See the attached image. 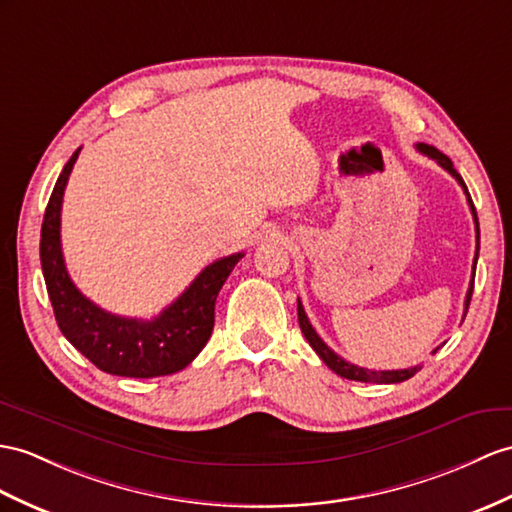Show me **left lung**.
Segmentation results:
<instances>
[{"label": "left lung", "mask_w": 512, "mask_h": 512, "mask_svg": "<svg viewBox=\"0 0 512 512\" xmlns=\"http://www.w3.org/2000/svg\"><path fill=\"white\" fill-rule=\"evenodd\" d=\"M417 152H421L423 156H428V158L439 162V165L447 173H452V176L458 180V184L463 186V191L467 195V202H469V208H471V215H473V221H476V258H473V276H476V263H478V252H480V226H478V215H476V208H473V202H471V195L467 191V186H465L463 178H460V173L454 169L452 160L447 158L445 154H441L439 149L432 147V145H426V143H417ZM473 276H471L469 291H467V297H465V315H467V308H469V302H471V293H473ZM297 319H299V328H302V332L306 336V341L310 343V347H313V350L319 354V358L323 360V363H326L334 373H339L341 378L358 380V382L395 384V382H404L408 378H413L415 373L421 369L419 365H415V367H408V369H393V371H369L365 367H358V365L347 363V360H343L339 354H334L330 347L321 341V336L315 332L313 326H310V321H308V317L304 313V306H302V302H299V299H297ZM436 350H439V347H436ZM436 350L432 354H436Z\"/></svg>", "instance_id": "8db88e82"}]
</instances>
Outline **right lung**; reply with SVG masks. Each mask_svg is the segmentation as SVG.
Masks as SVG:
<instances>
[{"mask_svg": "<svg viewBox=\"0 0 512 512\" xmlns=\"http://www.w3.org/2000/svg\"><path fill=\"white\" fill-rule=\"evenodd\" d=\"M80 147L56 180L41 228V267L60 332L91 363L112 376L156 378L182 371L204 350L215 326V302L243 254L208 265L176 302L154 319L106 313L69 278L60 247V210Z\"/></svg>", "mask_w": 512, "mask_h": 512, "instance_id": "right-lung-1", "label": "right lung"}]
</instances>
